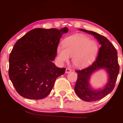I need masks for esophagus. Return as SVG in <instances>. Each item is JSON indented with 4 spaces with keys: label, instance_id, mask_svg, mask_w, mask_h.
Listing matches in <instances>:
<instances>
[{
    "label": "esophagus",
    "instance_id": "obj_1",
    "mask_svg": "<svg viewBox=\"0 0 123 123\" xmlns=\"http://www.w3.org/2000/svg\"><path fill=\"white\" fill-rule=\"evenodd\" d=\"M71 71H72V70L70 69H69V68H66V69L65 73H70V72H71Z\"/></svg>",
    "mask_w": 123,
    "mask_h": 123
}]
</instances>
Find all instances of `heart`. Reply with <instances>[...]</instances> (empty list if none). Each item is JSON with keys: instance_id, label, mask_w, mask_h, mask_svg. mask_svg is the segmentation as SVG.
<instances>
[{"instance_id": "1", "label": "heart", "mask_w": 123, "mask_h": 123, "mask_svg": "<svg viewBox=\"0 0 123 123\" xmlns=\"http://www.w3.org/2000/svg\"><path fill=\"white\" fill-rule=\"evenodd\" d=\"M63 47H57V59L61 63L68 62L72 57L74 66L83 67L92 62L98 52L95 42L81 35H74L66 37L62 42Z\"/></svg>"}]
</instances>
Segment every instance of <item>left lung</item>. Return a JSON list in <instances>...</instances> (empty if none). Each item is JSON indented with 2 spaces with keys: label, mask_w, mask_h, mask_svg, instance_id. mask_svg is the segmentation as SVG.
<instances>
[{
  "label": "left lung",
  "mask_w": 123,
  "mask_h": 123,
  "mask_svg": "<svg viewBox=\"0 0 123 123\" xmlns=\"http://www.w3.org/2000/svg\"><path fill=\"white\" fill-rule=\"evenodd\" d=\"M80 30L94 36L101 44V47L97 59L91 65L83 69L76 70L78 74L74 91L77 95L83 101H98L108 95L115 88L120 70L117 53L113 45L105 36L92 31L83 29ZM101 68H105L108 72V81L104 89L93 90L90 87L89 80L92 73Z\"/></svg>",
  "instance_id": "8db88e82"
}]
</instances>
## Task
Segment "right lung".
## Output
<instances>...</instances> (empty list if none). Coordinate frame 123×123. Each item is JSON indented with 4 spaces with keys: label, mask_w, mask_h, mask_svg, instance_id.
<instances>
[{
    "label": "right lung",
    "mask_w": 123,
    "mask_h": 123,
    "mask_svg": "<svg viewBox=\"0 0 123 123\" xmlns=\"http://www.w3.org/2000/svg\"><path fill=\"white\" fill-rule=\"evenodd\" d=\"M68 29H33L18 40L9 57L8 76L17 92L32 99L46 98L65 68L55 65L56 51Z\"/></svg>",
    "instance_id": "right-lung-1"
}]
</instances>
